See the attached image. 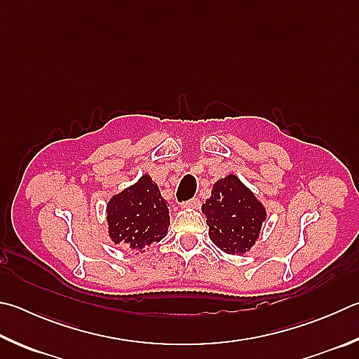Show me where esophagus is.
Listing matches in <instances>:
<instances>
[{
	"mask_svg": "<svg viewBox=\"0 0 359 359\" xmlns=\"http://www.w3.org/2000/svg\"><path fill=\"white\" fill-rule=\"evenodd\" d=\"M182 205L187 207V208H198V207L201 205V202H199L198 198H193V199H190V201L184 202V204H182Z\"/></svg>",
	"mask_w": 359,
	"mask_h": 359,
	"instance_id": "esophagus-1",
	"label": "esophagus"
}]
</instances>
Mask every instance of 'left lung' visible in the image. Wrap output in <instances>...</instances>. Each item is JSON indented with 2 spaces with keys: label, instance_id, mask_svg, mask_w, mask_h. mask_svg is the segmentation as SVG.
<instances>
[{
  "label": "left lung",
  "instance_id": "8db88e82",
  "mask_svg": "<svg viewBox=\"0 0 359 359\" xmlns=\"http://www.w3.org/2000/svg\"><path fill=\"white\" fill-rule=\"evenodd\" d=\"M202 213L207 217L208 237L227 254L250 251L266 218L262 202L233 174L213 184Z\"/></svg>",
  "mask_w": 359,
  "mask_h": 359
}]
</instances>
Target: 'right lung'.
<instances>
[{"label": "right lung", "mask_w": 359, "mask_h": 359, "mask_svg": "<svg viewBox=\"0 0 359 359\" xmlns=\"http://www.w3.org/2000/svg\"><path fill=\"white\" fill-rule=\"evenodd\" d=\"M107 221L109 238L138 252L165 238L169 210L151 175L144 174L136 184L108 201Z\"/></svg>", "instance_id": "right-lung-1"}]
</instances>
